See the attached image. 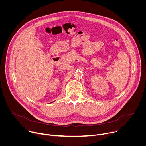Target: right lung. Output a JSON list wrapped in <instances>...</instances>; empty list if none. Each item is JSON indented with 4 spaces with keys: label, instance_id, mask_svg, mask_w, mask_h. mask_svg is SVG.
Segmentation results:
<instances>
[{
    "label": "right lung",
    "instance_id": "obj_1",
    "mask_svg": "<svg viewBox=\"0 0 146 146\" xmlns=\"http://www.w3.org/2000/svg\"><path fill=\"white\" fill-rule=\"evenodd\" d=\"M51 103H52V102H51Z\"/></svg>",
    "mask_w": 146,
    "mask_h": 146
}]
</instances>
